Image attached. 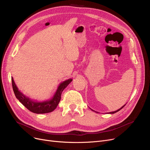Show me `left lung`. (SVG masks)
Instances as JSON below:
<instances>
[{
  "instance_id": "obj_1",
  "label": "left lung",
  "mask_w": 150,
  "mask_h": 150,
  "mask_svg": "<svg viewBox=\"0 0 150 150\" xmlns=\"http://www.w3.org/2000/svg\"><path fill=\"white\" fill-rule=\"evenodd\" d=\"M125 105H123V106H122V108H120L119 109H118V110H117V111H114V112H108V114H114V113H115V112H118V111H120V109H122V108H123V107H124V106H125ZM91 109L92 110V111H94V112H96V113H98V112H96V111H93V110H92V109Z\"/></svg>"
}]
</instances>
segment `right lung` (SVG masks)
Segmentation results:
<instances>
[{
  "label": "right lung",
  "mask_w": 150,
  "mask_h": 150,
  "mask_svg": "<svg viewBox=\"0 0 150 150\" xmlns=\"http://www.w3.org/2000/svg\"><path fill=\"white\" fill-rule=\"evenodd\" d=\"M13 89L14 95L21 103L27 108L29 111L36 114H45L52 112L56 109L58 105L59 104L61 94L69 84L72 81V79H69L61 83L55 92L54 96L49 100H47L42 102H38L36 101H33L30 100L27 97L25 96L23 94L19 91L18 87L16 85L13 78H11Z\"/></svg>",
  "instance_id": "right-lung-1"
}]
</instances>
